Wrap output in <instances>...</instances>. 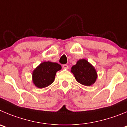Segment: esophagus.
Instances as JSON below:
<instances>
[{
	"label": "esophagus",
	"instance_id": "34e87169",
	"mask_svg": "<svg viewBox=\"0 0 127 127\" xmlns=\"http://www.w3.org/2000/svg\"><path fill=\"white\" fill-rule=\"evenodd\" d=\"M63 67L64 69H67L68 68H69V67H68V66H67V64H63Z\"/></svg>",
	"mask_w": 127,
	"mask_h": 127
}]
</instances>
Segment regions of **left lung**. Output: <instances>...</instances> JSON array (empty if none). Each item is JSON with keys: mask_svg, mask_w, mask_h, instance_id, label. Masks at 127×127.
Wrapping results in <instances>:
<instances>
[{"mask_svg": "<svg viewBox=\"0 0 127 127\" xmlns=\"http://www.w3.org/2000/svg\"><path fill=\"white\" fill-rule=\"evenodd\" d=\"M71 72L74 76L76 80L84 86H92L98 78L95 67L86 59L78 60L76 64L72 66Z\"/></svg>", "mask_w": 127, "mask_h": 127, "instance_id": "obj_1", "label": "left lung"}]
</instances>
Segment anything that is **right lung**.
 Segmentation results:
<instances>
[{"instance_id":"right-lung-1","label":"right lung","mask_w":127,"mask_h":127,"mask_svg":"<svg viewBox=\"0 0 127 127\" xmlns=\"http://www.w3.org/2000/svg\"><path fill=\"white\" fill-rule=\"evenodd\" d=\"M61 69V65L57 63L44 61L32 71L33 83L39 88L47 87L54 82L56 73Z\"/></svg>"}]
</instances>
